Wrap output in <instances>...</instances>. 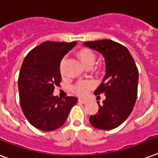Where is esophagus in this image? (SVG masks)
I'll return each instance as SVG.
<instances>
[{
    "mask_svg": "<svg viewBox=\"0 0 158 158\" xmlns=\"http://www.w3.org/2000/svg\"><path fill=\"white\" fill-rule=\"evenodd\" d=\"M79 101L82 104H85V103H87V102H88V101H87V100L83 99V98H79Z\"/></svg>",
    "mask_w": 158,
    "mask_h": 158,
    "instance_id": "obj_1",
    "label": "esophagus"
}]
</instances>
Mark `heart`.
I'll list each match as a JSON object with an SVG mask.
<instances>
[{
    "instance_id": "b5f03b06",
    "label": "heart",
    "mask_w": 158,
    "mask_h": 158,
    "mask_svg": "<svg viewBox=\"0 0 158 158\" xmlns=\"http://www.w3.org/2000/svg\"><path fill=\"white\" fill-rule=\"evenodd\" d=\"M77 57L84 67L89 66H92L93 64L95 63V61H96V55L89 48H82V49L79 50L77 53ZM64 66H65V61L62 60L61 61V64H60V71H61V75H63ZM93 86H94V84L92 82H81V83H79L75 86L74 91L76 94L79 95V96H85V95L88 94V91L90 90L91 88H93Z\"/></svg>"
}]
</instances>
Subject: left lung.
<instances>
[{
	"instance_id": "obj_1",
	"label": "left lung",
	"mask_w": 158,
	"mask_h": 158,
	"mask_svg": "<svg viewBox=\"0 0 158 158\" xmlns=\"http://www.w3.org/2000/svg\"><path fill=\"white\" fill-rule=\"evenodd\" d=\"M83 44L103 55L106 75L94 93L106 95L90 123L101 130H112L121 125L132 112L136 101L139 72L125 46L110 40L84 42Z\"/></svg>"
}]
</instances>
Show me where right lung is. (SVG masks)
<instances>
[{"label":"right lung","instance_id":"add662e5","mask_svg":"<svg viewBox=\"0 0 158 158\" xmlns=\"http://www.w3.org/2000/svg\"><path fill=\"white\" fill-rule=\"evenodd\" d=\"M76 44L44 42L30 51L23 62L18 81L20 106L26 118L39 130L61 127L78 101L75 97L61 100L52 95L61 81V59Z\"/></svg>","mask_w":158,"mask_h":158}]
</instances>
